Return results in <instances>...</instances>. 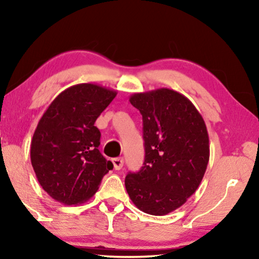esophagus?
Instances as JSON below:
<instances>
[{"instance_id": "1", "label": "esophagus", "mask_w": 259, "mask_h": 259, "mask_svg": "<svg viewBox=\"0 0 259 259\" xmlns=\"http://www.w3.org/2000/svg\"><path fill=\"white\" fill-rule=\"evenodd\" d=\"M113 165H114L115 169H121L123 166V158H114L113 159Z\"/></svg>"}]
</instances>
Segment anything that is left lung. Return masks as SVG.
<instances>
[{"label":"left lung","mask_w":259,"mask_h":259,"mask_svg":"<svg viewBox=\"0 0 259 259\" xmlns=\"http://www.w3.org/2000/svg\"><path fill=\"white\" fill-rule=\"evenodd\" d=\"M130 102L143 115L145 161L126 176L127 193L140 211L165 215L203 180L210 159L206 125L185 95L168 88L134 93Z\"/></svg>","instance_id":"1"}]
</instances>
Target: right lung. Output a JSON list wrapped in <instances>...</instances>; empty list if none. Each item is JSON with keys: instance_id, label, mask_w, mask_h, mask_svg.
I'll use <instances>...</instances> for the list:
<instances>
[{"instance_id": "1", "label": "right lung", "mask_w": 259, "mask_h": 259, "mask_svg": "<svg viewBox=\"0 0 259 259\" xmlns=\"http://www.w3.org/2000/svg\"><path fill=\"white\" fill-rule=\"evenodd\" d=\"M116 91L97 83H79L56 97L44 113L30 144L36 178L53 199L65 205L91 199L113 164L98 150L95 120Z\"/></svg>"}]
</instances>
